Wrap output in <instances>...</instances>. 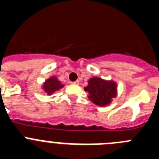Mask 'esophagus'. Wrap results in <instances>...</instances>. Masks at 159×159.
<instances>
[{"mask_svg": "<svg viewBox=\"0 0 159 159\" xmlns=\"http://www.w3.org/2000/svg\"><path fill=\"white\" fill-rule=\"evenodd\" d=\"M72 84H75V85H78L79 84H80V82H79V80H76V81H74V82L71 83Z\"/></svg>", "mask_w": 159, "mask_h": 159, "instance_id": "obj_1", "label": "esophagus"}]
</instances>
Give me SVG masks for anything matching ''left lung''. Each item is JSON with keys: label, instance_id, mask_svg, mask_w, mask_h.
Instances as JSON below:
<instances>
[{"label": "left lung", "instance_id": "8db88e82", "mask_svg": "<svg viewBox=\"0 0 159 159\" xmlns=\"http://www.w3.org/2000/svg\"><path fill=\"white\" fill-rule=\"evenodd\" d=\"M117 85L113 81L103 80L98 77H93L88 81V85L84 88L89 93V98L98 106H106L116 98Z\"/></svg>", "mask_w": 159, "mask_h": 159}]
</instances>
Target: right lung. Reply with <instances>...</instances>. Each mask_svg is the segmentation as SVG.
Returning <instances> with one entry per match:
<instances>
[{
    "mask_svg": "<svg viewBox=\"0 0 159 159\" xmlns=\"http://www.w3.org/2000/svg\"><path fill=\"white\" fill-rule=\"evenodd\" d=\"M63 87H64V85L61 84L60 81H59L54 76L47 80L43 85V90L48 95H52L53 92H55L56 91H58L59 89L62 88Z\"/></svg>",
    "mask_w": 159,
    "mask_h": 159,
    "instance_id": "1",
    "label": "right lung"
}]
</instances>
